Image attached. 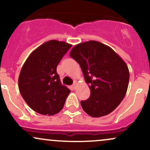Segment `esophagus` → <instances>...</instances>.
<instances>
[{
  "mask_svg": "<svg viewBox=\"0 0 150 150\" xmlns=\"http://www.w3.org/2000/svg\"><path fill=\"white\" fill-rule=\"evenodd\" d=\"M76 87H77V83H76V82H75V83H74L73 85H72V88H73V89H75V88H76Z\"/></svg>",
  "mask_w": 150,
  "mask_h": 150,
  "instance_id": "obj_1",
  "label": "esophagus"
}]
</instances>
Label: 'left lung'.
<instances>
[{
	"label": "left lung",
	"instance_id": "left-lung-1",
	"mask_svg": "<svg viewBox=\"0 0 150 150\" xmlns=\"http://www.w3.org/2000/svg\"><path fill=\"white\" fill-rule=\"evenodd\" d=\"M70 56L80 65L90 97L81 101L84 111L92 117L109 114L125 97L129 70L125 61L109 46L97 41L77 44Z\"/></svg>",
	"mask_w": 150,
	"mask_h": 150
}]
</instances>
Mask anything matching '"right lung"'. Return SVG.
<instances>
[{"label": "right lung", "mask_w": 150, "mask_h": 150, "mask_svg": "<svg viewBox=\"0 0 150 150\" xmlns=\"http://www.w3.org/2000/svg\"><path fill=\"white\" fill-rule=\"evenodd\" d=\"M71 46L65 42L50 40L32 51L22 65L19 89L36 112L53 116L64 106L70 90L61 84L56 68Z\"/></svg>", "instance_id": "add662e5"}]
</instances>
